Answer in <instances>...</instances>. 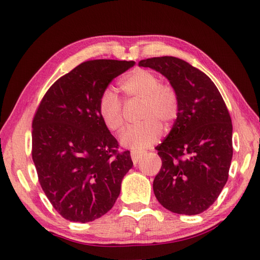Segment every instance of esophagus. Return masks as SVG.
<instances>
[{
    "label": "esophagus",
    "mask_w": 260,
    "mask_h": 260,
    "mask_svg": "<svg viewBox=\"0 0 260 260\" xmlns=\"http://www.w3.org/2000/svg\"><path fill=\"white\" fill-rule=\"evenodd\" d=\"M143 152H140V151H132L131 152V157L132 159H133V163L136 164L137 162L140 161V158L143 156Z\"/></svg>",
    "instance_id": "esophagus-1"
}]
</instances>
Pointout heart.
Segmentation results:
<instances>
[{
	"label": "heart",
	"instance_id": "obj_1",
	"mask_svg": "<svg viewBox=\"0 0 260 260\" xmlns=\"http://www.w3.org/2000/svg\"><path fill=\"white\" fill-rule=\"evenodd\" d=\"M129 101L141 102L140 124L127 127L119 136L120 144L141 151L155 143L162 127L169 129L179 115V97L170 85L161 84L158 77L145 69H137L126 76L120 84ZM98 114L110 132H118L124 125L123 105L113 90L105 89L98 99Z\"/></svg>",
	"mask_w": 260,
	"mask_h": 260
}]
</instances>
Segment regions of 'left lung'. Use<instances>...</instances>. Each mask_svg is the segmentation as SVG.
Masks as SVG:
<instances>
[{"instance_id": "8db88e82", "label": "left lung", "mask_w": 260, "mask_h": 260, "mask_svg": "<svg viewBox=\"0 0 260 260\" xmlns=\"http://www.w3.org/2000/svg\"><path fill=\"white\" fill-rule=\"evenodd\" d=\"M140 67L162 74L179 97V115L157 145L162 168L153 190L162 206L179 214H199L213 204L227 183L233 158V124L213 81L186 61L155 57Z\"/></svg>"}]
</instances>
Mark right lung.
Returning <instances> with one entry per match:
<instances>
[{"mask_svg": "<svg viewBox=\"0 0 260 260\" xmlns=\"http://www.w3.org/2000/svg\"><path fill=\"white\" fill-rule=\"evenodd\" d=\"M134 61L89 60L49 88L32 121V159L39 182L60 215L89 222L113 208L133 167L129 151L99 117L101 93Z\"/></svg>", "mask_w": 260, "mask_h": 260, "instance_id": "right-lung-1", "label": "right lung"}]
</instances>
